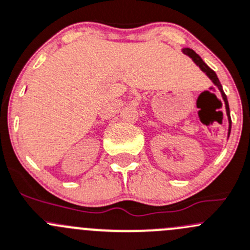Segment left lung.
<instances>
[{
  "label": "left lung",
  "mask_w": 250,
  "mask_h": 250,
  "mask_svg": "<svg viewBox=\"0 0 250 250\" xmlns=\"http://www.w3.org/2000/svg\"><path fill=\"white\" fill-rule=\"evenodd\" d=\"M183 53H186L187 56H189L190 58H192L193 61H194L195 63H197V66H199V68L202 69L203 72H204L205 74H207L208 77H209L210 79L212 81V83L215 84V85L219 88V90L221 91V95H222V99H224L225 101V107H226V112H227V117H229V133H231V117H229V101H227V96L226 94L224 93V89H222V85L221 83H220L219 78H217L216 73H215L214 71H212L211 68H210L209 66H208L207 63H205L204 61L202 60V57H200L199 55H198L197 52H194V51L192 50V48H183Z\"/></svg>",
  "instance_id": "1"
}]
</instances>
